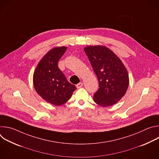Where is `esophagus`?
<instances>
[{
    "label": "esophagus",
    "instance_id": "34e87169",
    "mask_svg": "<svg viewBox=\"0 0 159 159\" xmlns=\"http://www.w3.org/2000/svg\"><path fill=\"white\" fill-rule=\"evenodd\" d=\"M82 86H83V83H82V82H80V83H79V84H77L76 85V87H77V89L81 88Z\"/></svg>",
    "mask_w": 159,
    "mask_h": 159
}]
</instances>
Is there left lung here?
Wrapping results in <instances>:
<instances>
[{"mask_svg": "<svg viewBox=\"0 0 159 159\" xmlns=\"http://www.w3.org/2000/svg\"><path fill=\"white\" fill-rule=\"evenodd\" d=\"M99 81L94 101L102 107L116 104L125 94L129 77L121 60L105 47L90 46L84 48Z\"/></svg>", "mask_w": 159, "mask_h": 159, "instance_id": "8db88e82", "label": "left lung"}]
</instances>
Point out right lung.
Listing matches in <instances>:
<instances>
[{
  "label": "right lung",
  "mask_w": 159,
  "mask_h": 159,
  "mask_svg": "<svg viewBox=\"0 0 159 159\" xmlns=\"http://www.w3.org/2000/svg\"><path fill=\"white\" fill-rule=\"evenodd\" d=\"M66 47H56L49 51L39 62L33 74L36 93L47 102L60 106L71 98L76 87L66 80L58 66Z\"/></svg>",
  "instance_id": "add662e5"
}]
</instances>
